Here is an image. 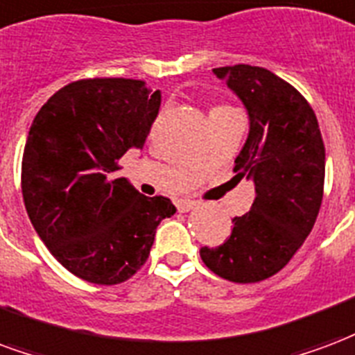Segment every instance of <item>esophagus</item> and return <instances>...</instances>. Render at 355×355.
Instances as JSON below:
<instances>
[{
	"instance_id": "obj_1",
	"label": "esophagus",
	"mask_w": 355,
	"mask_h": 355,
	"mask_svg": "<svg viewBox=\"0 0 355 355\" xmlns=\"http://www.w3.org/2000/svg\"><path fill=\"white\" fill-rule=\"evenodd\" d=\"M193 207H198V201H191V199H178L177 201L178 212H188L191 211Z\"/></svg>"
}]
</instances>
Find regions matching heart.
<instances>
[{"mask_svg":"<svg viewBox=\"0 0 355 355\" xmlns=\"http://www.w3.org/2000/svg\"><path fill=\"white\" fill-rule=\"evenodd\" d=\"M224 109H227V107H224V105H216V107H212L211 112H216V111H224Z\"/></svg>","mask_w":355,"mask_h":355,"instance_id":"heart-1","label":"heart"}]
</instances>
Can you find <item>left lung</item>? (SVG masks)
<instances>
[{
  "instance_id": "obj_1",
  "label": "left lung",
  "mask_w": 355,
  "mask_h": 355,
  "mask_svg": "<svg viewBox=\"0 0 355 355\" xmlns=\"http://www.w3.org/2000/svg\"><path fill=\"white\" fill-rule=\"evenodd\" d=\"M248 111L250 131L235 178L254 182L250 212L233 220L220 246H203L214 275L250 284L277 275L314 227L324 198L325 148L316 114L290 83L256 65L216 67Z\"/></svg>"
}]
</instances>
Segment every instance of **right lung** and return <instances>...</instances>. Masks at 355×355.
Returning <instances> with one entry per match:
<instances>
[{
	"instance_id": "right-lung-1",
	"label": "right lung",
	"mask_w": 355,
	"mask_h": 355,
	"mask_svg": "<svg viewBox=\"0 0 355 355\" xmlns=\"http://www.w3.org/2000/svg\"><path fill=\"white\" fill-rule=\"evenodd\" d=\"M162 94L135 78H83L41 107L22 156V196L54 258L99 286L125 282L148 259L156 227L175 214L164 196H141L120 157L143 148Z\"/></svg>"
}]
</instances>
